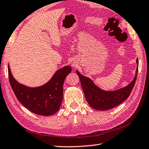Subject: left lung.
Returning a JSON list of instances; mask_svg holds the SVG:
<instances>
[{"instance_id": "8db88e82", "label": "left lung", "mask_w": 149, "mask_h": 149, "mask_svg": "<svg viewBox=\"0 0 149 149\" xmlns=\"http://www.w3.org/2000/svg\"><path fill=\"white\" fill-rule=\"evenodd\" d=\"M137 68L136 74L131 83L126 87L117 91H106L99 88L93 81L84 77L77 70V73L80 80L82 89L88 104L97 110H108L121 104L130 96L136 80L138 70V60L136 59Z\"/></svg>"}]
</instances>
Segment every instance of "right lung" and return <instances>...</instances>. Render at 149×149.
<instances>
[{"instance_id": "right-lung-1", "label": "right lung", "mask_w": 149, "mask_h": 149, "mask_svg": "<svg viewBox=\"0 0 149 149\" xmlns=\"http://www.w3.org/2000/svg\"><path fill=\"white\" fill-rule=\"evenodd\" d=\"M72 70L65 66L55 72L50 80L38 87H29L18 83L8 65L10 84L18 100L32 113L42 116L54 115L61 107L63 98V84Z\"/></svg>"}]
</instances>
